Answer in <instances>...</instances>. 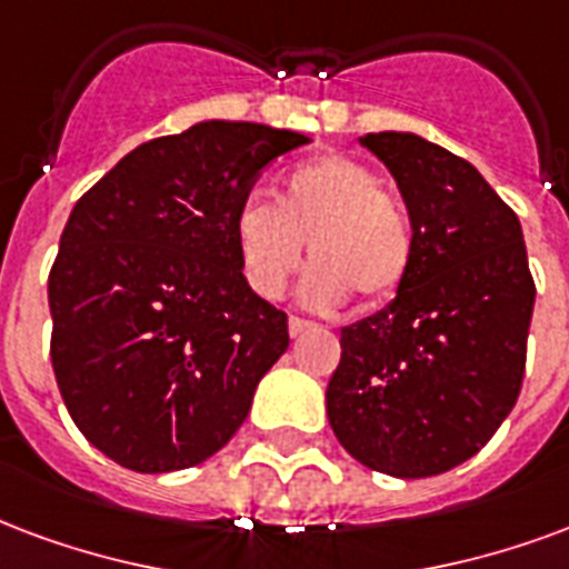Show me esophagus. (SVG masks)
Listing matches in <instances>:
<instances>
[{"instance_id":"esophagus-1","label":"esophagus","mask_w":569,"mask_h":569,"mask_svg":"<svg viewBox=\"0 0 569 569\" xmlns=\"http://www.w3.org/2000/svg\"><path fill=\"white\" fill-rule=\"evenodd\" d=\"M313 328V322L310 319H301V317H289V335L292 338H301L305 331H310Z\"/></svg>"}]
</instances>
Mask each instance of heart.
I'll return each instance as SVG.
<instances>
[{
    "instance_id": "1",
    "label": "heart",
    "mask_w": 569,
    "mask_h": 569,
    "mask_svg": "<svg viewBox=\"0 0 569 569\" xmlns=\"http://www.w3.org/2000/svg\"><path fill=\"white\" fill-rule=\"evenodd\" d=\"M234 252L259 298H280L307 252L301 298L310 307L391 298L413 264L410 220L359 159L328 153L289 168L271 199L250 196L231 220Z\"/></svg>"
}]
</instances>
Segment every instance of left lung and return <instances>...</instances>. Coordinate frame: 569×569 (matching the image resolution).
<instances>
[{
  "label": "left lung",
  "instance_id": "left-lung-1",
  "mask_svg": "<svg viewBox=\"0 0 569 569\" xmlns=\"http://www.w3.org/2000/svg\"><path fill=\"white\" fill-rule=\"evenodd\" d=\"M413 229L389 305L340 331L328 422L349 456L398 479L473 458L519 398L533 277L519 217L461 156L413 132H370Z\"/></svg>",
  "mask_w": 569,
  "mask_h": 569
}]
</instances>
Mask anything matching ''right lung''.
<instances>
[{
	"label": "right lung",
	"instance_id": "add662e5",
	"mask_svg": "<svg viewBox=\"0 0 569 569\" xmlns=\"http://www.w3.org/2000/svg\"><path fill=\"white\" fill-rule=\"evenodd\" d=\"M310 138L208 120L134 147L83 196L48 277L50 361L71 419L138 473L208 461L289 347L243 280L231 220L271 159Z\"/></svg>",
	"mask_w": 569,
	"mask_h": 569
}]
</instances>
